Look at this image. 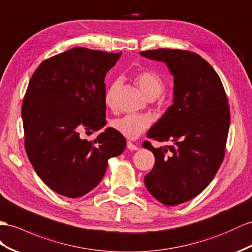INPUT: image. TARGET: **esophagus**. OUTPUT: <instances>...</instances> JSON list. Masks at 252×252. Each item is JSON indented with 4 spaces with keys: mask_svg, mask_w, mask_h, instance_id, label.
I'll return each mask as SVG.
<instances>
[{
    "mask_svg": "<svg viewBox=\"0 0 252 252\" xmlns=\"http://www.w3.org/2000/svg\"><path fill=\"white\" fill-rule=\"evenodd\" d=\"M126 148H127L128 150H132V151L138 150V147L136 145H134L133 143H131V141H127V143H126Z\"/></svg>",
    "mask_w": 252,
    "mask_h": 252,
    "instance_id": "esophagus-1",
    "label": "esophagus"
}]
</instances>
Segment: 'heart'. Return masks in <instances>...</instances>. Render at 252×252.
<instances>
[{"label":"heart","mask_w":252,"mask_h":252,"mask_svg":"<svg viewBox=\"0 0 252 252\" xmlns=\"http://www.w3.org/2000/svg\"><path fill=\"white\" fill-rule=\"evenodd\" d=\"M135 84L138 87L147 99L157 98L165 89V83L162 77L158 73L150 70H145L137 73L134 79ZM119 87L118 82H114L108 87L105 93L104 102L105 105L109 108L114 106V100L116 93ZM111 126L114 130L124 135L125 137L134 139L137 138L139 135L143 134L145 131L151 126V118L147 115H136V114H127L122 117L113 119L111 121Z\"/></svg>","instance_id":"obj_1"}]
</instances>
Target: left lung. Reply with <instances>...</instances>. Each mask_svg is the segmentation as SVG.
I'll return each mask as SVG.
<instances>
[{
	"instance_id": "1",
	"label": "left lung",
	"mask_w": 252,
	"mask_h": 252,
	"mask_svg": "<svg viewBox=\"0 0 252 252\" xmlns=\"http://www.w3.org/2000/svg\"><path fill=\"white\" fill-rule=\"evenodd\" d=\"M140 54L165 63L175 80L173 104L147 137L169 146L154 148L156 164L145 177L151 195L166 205H177L199 195L220 167L225 150L230 108L216 71L197 53L184 50H148Z\"/></svg>"
}]
</instances>
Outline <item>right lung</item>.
<instances>
[{
	"instance_id": "right-lung-1",
	"label": "right lung",
	"mask_w": 252,
	"mask_h": 252,
	"mask_svg": "<svg viewBox=\"0 0 252 252\" xmlns=\"http://www.w3.org/2000/svg\"><path fill=\"white\" fill-rule=\"evenodd\" d=\"M120 55L73 48L43 61L31 77L22 104L25 150L38 177L62 196L94 189L108 158L126 149L113 127L94 141L81 138L106 124L104 77Z\"/></svg>"
}]
</instances>
